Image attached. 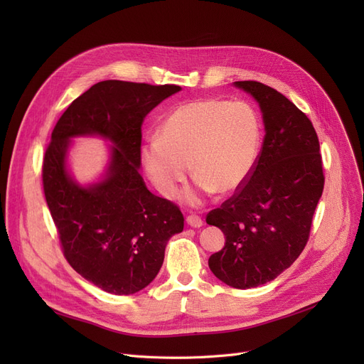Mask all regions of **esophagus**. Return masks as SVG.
Masks as SVG:
<instances>
[{
	"mask_svg": "<svg viewBox=\"0 0 364 364\" xmlns=\"http://www.w3.org/2000/svg\"><path fill=\"white\" fill-rule=\"evenodd\" d=\"M186 223H187L190 227H195V228H199V227H202V224H203L202 218H200L199 215H195V214L187 215V217H186Z\"/></svg>",
	"mask_w": 364,
	"mask_h": 364,
	"instance_id": "obj_1",
	"label": "esophagus"
}]
</instances>
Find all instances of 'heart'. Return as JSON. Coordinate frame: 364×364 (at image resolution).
<instances>
[{
  "instance_id": "obj_1",
  "label": "heart",
  "mask_w": 364,
  "mask_h": 364,
  "mask_svg": "<svg viewBox=\"0 0 364 364\" xmlns=\"http://www.w3.org/2000/svg\"><path fill=\"white\" fill-rule=\"evenodd\" d=\"M261 127L254 109L242 102L199 99L177 106L159 127L158 137L143 147V164L159 193L172 198L184 180L188 164L200 193H232L254 168Z\"/></svg>"
}]
</instances>
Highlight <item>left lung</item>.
<instances>
[{
    "instance_id": "1",
    "label": "left lung",
    "mask_w": 364,
    "mask_h": 364,
    "mask_svg": "<svg viewBox=\"0 0 364 364\" xmlns=\"http://www.w3.org/2000/svg\"><path fill=\"white\" fill-rule=\"evenodd\" d=\"M259 103L265 127L251 174L206 223L221 228L225 245L209 269L237 289L272 282L301 255L323 193L317 132L302 110L258 81H236Z\"/></svg>"
}]
</instances>
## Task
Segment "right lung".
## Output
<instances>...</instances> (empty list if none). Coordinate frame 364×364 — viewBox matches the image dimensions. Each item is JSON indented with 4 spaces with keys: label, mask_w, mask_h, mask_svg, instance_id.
<instances>
[{
    "label": "right lung",
    "mask_w": 364,
    "mask_h": 364,
    "mask_svg": "<svg viewBox=\"0 0 364 364\" xmlns=\"http://www.w3.org/2000/svg\"><path fill=\"white\" fill-rule=\"evenodd\" d=\"M180 90L102 81L69 105L51 132L43 187L62 252L76 273L109 294L146 288L161 270L166 242L184 228L180 208L151 195L139 172L146 114ZM84 133L117 146L107 180L88 189L75 185L64 166L68 139Z\"/></svg>",
    "instance_id": "obj_1"
}]
</instances>
